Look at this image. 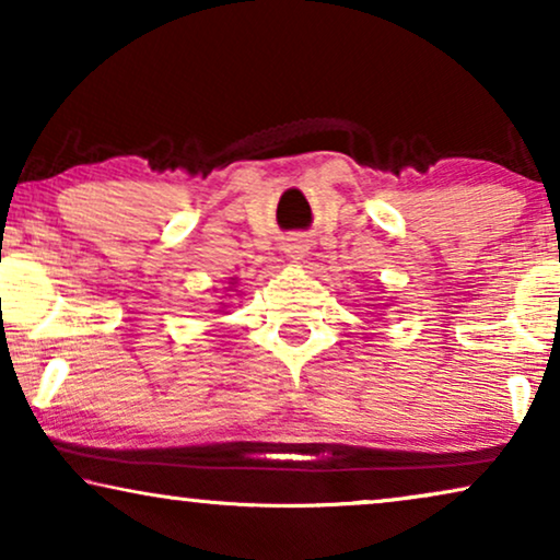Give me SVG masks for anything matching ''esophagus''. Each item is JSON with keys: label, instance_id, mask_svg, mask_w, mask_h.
I'll return each mask as SVG.
<instances>
[{"label": "esophagus", "instance_id": "1", "mask_svg": "<svg viewBox=\"0 0 560 560\" xmlns=\"http://www.w3.org/2000/svg\"><path fill=\"white\" fill-rule=\"evenodd\" d=\"M282 252H285L293 262H301L305 252H308V244H305V240H301V236H290V240L282 244Z\"/></svg>", "mask_w": 560, "mask_h": 560}]
</instances>
